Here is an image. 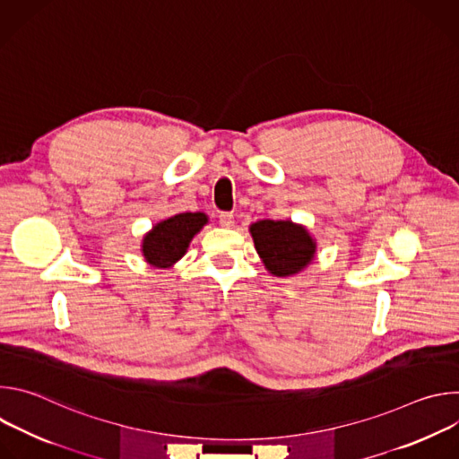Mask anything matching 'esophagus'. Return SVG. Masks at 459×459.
I'll return each mask as SVG.
<instances>
[{
    "label": "esophagus",
    "instance_id": "1",
    "mask_svg": "<svg viewBox=\"0 0 459 459\" xmlns=\"http://www.w3.org/2000/svg\"><path fill=\"white\" fill-rule=\"evenodd\" d=\"M218 221H220V225L221 227H232L234 225V214L232 212H221L220 216H218Z\"/></svg>",
    "mask_w": 459,
    "mask_h": 459
}]
</instances>
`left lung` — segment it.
<instances>
[{"mask_svg": "<svg viewBox=\"0 0 459 459\" xmlns=\"http://www.w3.org/2000/svg\"><path fill=\"white\" fill-rule=\"evenodd\" d=\"M257 254L274 276H290L310 264L316 243L308 232L292 221L261 220L250 225Z\"/></svg>", "mask_w": 459, "mask_h": 459, "instance_id": "8db88e82", "label": "left lung"}]
</instances>
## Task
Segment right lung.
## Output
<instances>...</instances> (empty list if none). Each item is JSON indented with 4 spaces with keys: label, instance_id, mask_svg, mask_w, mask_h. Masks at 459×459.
I'll return each instance as SVG.
<instances>
[{
    "label": "right lung",
    "instance_id": "right-lung-1",
    "mask_svg": "<svg viewBox=\"0 0 459 459\" xmlns=\"http://www.w3.org/2000/svg\"><path fill=\"white\" fill-rule=\"evenodd\" d=\"M207 223L204 212H183L158 223L143 239V255L147 264L167 269L186 252L195 232Z\"/></svg>",
    "mask_w": 459,
    "mask_h": 459
}]
</instances>
